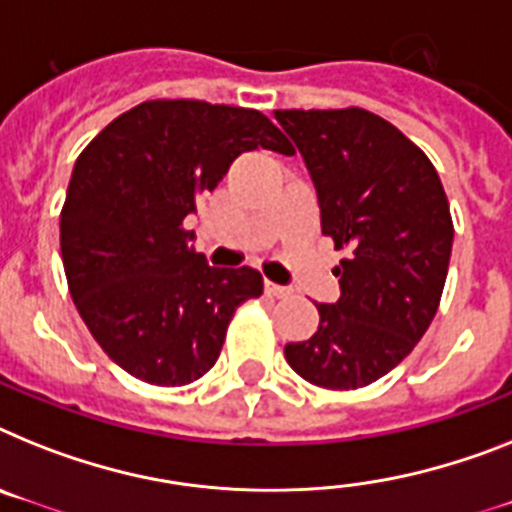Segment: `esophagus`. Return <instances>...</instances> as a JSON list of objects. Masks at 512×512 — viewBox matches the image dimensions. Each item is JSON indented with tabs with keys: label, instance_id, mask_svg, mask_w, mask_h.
I'll return each instance as SVG.
<instances>
[{
	"label": "esophagus",
	"instance_id": "1",
	"mask_svg": "<svg viewBox=\"0 0 512 512\" xmlns=\"http://www.w3.org/2000/svg\"><path fill=\"white\" fill-rule=\"evenodd\" d=\"M265 291H268L270 296H278V299H283V296H291V289L289 286H278V283H265Z\"/></svg>",
	"mask_w": 512,
	"mask_h": 512
}]
</instances>
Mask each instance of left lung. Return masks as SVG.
<instances>
[{
  "instance_id": "8db88e82",
  "label": "left lung",
  "mask_w": 512,
  "mask_h": 512,
  "mask_svg": "<svg viewBox=\"0 0 512 512\" xmlns=\"http://www.w3.org/2000/svg\"><path fill=\"white\" fill-rule=\"evenodd\" d=\"M302 153L322 234L346 249L341 299L317 304L309 341L286 343L296 375L330 390L380 380L411 354L440 304L453 249L435 166L398 127L364 109L276 111Z\"/></svg>"
}]
</instances>
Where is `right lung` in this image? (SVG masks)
<instances>
[{
    "instance_id": "1",
    "label": "right lung",
    "mask_w": 512,
    "mask_h": 512,
    "mask_svg": "<svg viewBox=\"0 0 512 512\" xmlns=\"http://www.w3.org/2000/svg\"><path fill=\"white\" fill-rule=\"evenodd\" d=\"M289 140L255 109L145 101L80 153L59 221L72 302L111 362L179 388L221 354L236 307L263 294L252 268H210L187 218L236 156Z\"/></svg>"
}]
</instances>
